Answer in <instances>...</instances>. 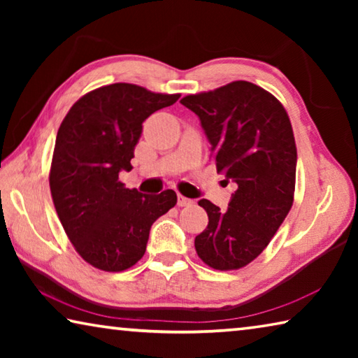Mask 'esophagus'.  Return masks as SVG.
<instances>
[{
  "label": "esophagus",
  "instance_id": "34e87169",
  "mask_svg": "<svg viewBox=\"0 0 358 358\" xmlns=\"http://www.w3.org/2000/svg\"><path fill=\"white\" fill-rule=\"evenodd\" d=\"M177 203H178V207H189V205L194 203V201H192V199H187L185 196H181V194H178Z\"/></svg>",
  "mask_w": 358,
  "mask_h": 358
}]
</instances>
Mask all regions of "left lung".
<instances>
[{
  "mask_svg": "<svg viewBox=\"0 0 358 358\" xmlns=\"http://www.w3.org/2000/svg\"><path fill=\"white\" fill-rule=\"evenodd\" d=\"M180 102L201 120L217 173L237 185L227 210L199 201L208 226L194 240L196 251L211 268H241L265 250L292 207L296 148L290 120L273 94L245 80Z\"/></svg>",
  "mask_w": 358,
  "mask_h": 358,
  "instance_id": "obj_1",
  "label": "left lung"
}]
</instances>
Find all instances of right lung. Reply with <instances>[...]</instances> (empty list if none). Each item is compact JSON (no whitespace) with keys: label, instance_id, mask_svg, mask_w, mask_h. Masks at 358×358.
Here are the masks:
<instances>
[{"label":"right lung","instance_id":"obj_1","mask_svg":"<svg viewBox=\"0 0 358 358\" xmlns=\"http://www.w3.org/2000/svg\"><path fill=\"white\" fill-rule=\"evenodd\" d=\"M180 94L113 83L78 99L59 126L50 191L71 243L88 264L123 271L141 260L150 229L177 203L172 189L142 194L120 181L131 171L142 123Z\"/></svg>","mask_w":358,"mask_h":358}]
</instances>
